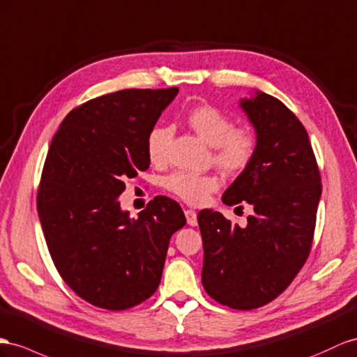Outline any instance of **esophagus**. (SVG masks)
Wrapping results in <instances>:
<instances>
[{"label": "esophagus", "instance_id": "34e87169", "mask_svg": "<svg viewBox=\"0 0 357 357\" xmlns=\"http://www.w3.org/2000/svg\"><path fill=\"white\" fill-rule=\"evenodd\" d=\"M185 217H187V223L190 226L197 225V214L193 211V209H185Z\"/></svg>", "mask_w": 357, "mask_h": 357}]
</instances>
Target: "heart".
<instances>
[{"instance_id":"obj_1","label":"heart","mask_w":357,"mask_h":357,"mask_svg":"<svg viewBox=\"0 0 357 357\" xmlns=\"http://www.w3.org/2000/svg\"><path fill=\"white\" fill-rule=\"evenodd\" d=\"M187 122L200 139L213 146V160L223 172L241 173L253 160L257 142L250 131L234 128L231 117L220 108L200 105L191 109ZM172 137L169 126H155L148 135V157L153 164L167 160V146ZM214 175H199L193 172H175L164 181V187L172 195L190 205L205 204L209 195L218 190Z\"/></svg>"}]
</instances>
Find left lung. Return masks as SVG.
I'll list each match as a JSON object with an SVG mask.
<instances>
[{"mask_svg": "<svg viewBox=\"0 0 357 357\" xmlns=\"http://www.w3.org/2000/svg\"><path fill=\"white\" fill-rule=\"evenodd\" d=\"M240 107L257 132V151L222 200L248 202L253 214L240 227L202 209L197 223L205 291L220 305L250 310L280 296L306 262L321 176L305 126L285 104L257 90Z\"/></svg>", "mask_w": 357, "mask_h": 357, "instance_id": "obj_1", "label": "left lung"}]
</instances>
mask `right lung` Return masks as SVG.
Returning a JSON list of instances; mask_svg holds the SVG:
<instances>
[{"mask_svg":"<svg viewBox=\"0 0 357 357\" xmlns=\"http://www.w3.org/2000/svg\"><path fill=\"white\" fill-rule=\"evenodd\" d=\"M172 89H126L90 99L63 119L42 170L38 213L60 276L108 310L140 305L157 291L170 236L187 223L178 202L157 196L137 218L119 196L149 169L148 135Z\"/></svg>","mask_w":357,"mask_h":357,"instance_id":"obj_1","label":"right lung"}]
</instances>
